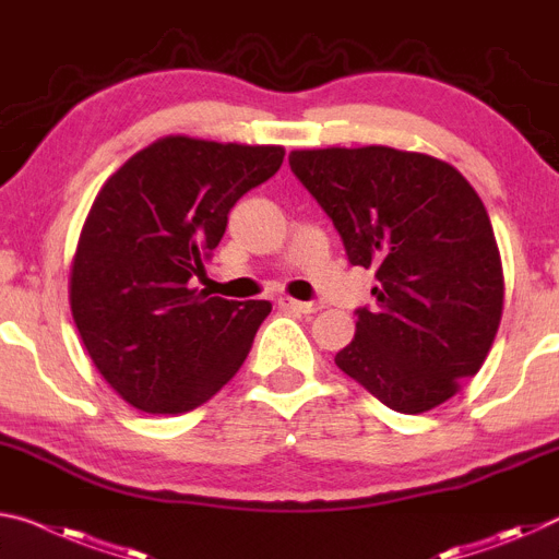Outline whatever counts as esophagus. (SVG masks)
Returning a JSON list of instances; mask_svg holds the SVG:
<instances>
[{"mask_svg": "<svg viewBox=\"0 0 559 559\" xmlns=\"http://www.w3.org/2000/svg\"><path fill=\"white\" fill-rule=\"evenodd\" d=\"M278 306L286 308V311H296V313H316L318 304H306V300H296V298H288V296H281L278 298Z\"/></svg>", "mask_w": 559, "mask_h": 559, "instance_id": "34e87169", "label": "esophagus"}]
</instances>
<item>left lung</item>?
<instances>
[{
    "label": "left lung",
    "mask_w": 559,
    "mask_h": 559,
    "mask_svg": "<svg viewBox=\"0 0 559 559\" xmlns=\"http://www.w3.org/2000/svg\"><path fill=\"white\" fill-rule=\"evenodd\" d=\"M353 265L376 269V304L335 356L345 376L397 413L453 397L483 368L502 318V263L490 216L465 176L391 146L290 152Z\"/></svg>",
    "instance_id": "obj_1"
}]
</instances>
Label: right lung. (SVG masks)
I'll return each instance as SVG.
<instances>
[{
    "label": "right lung",
    "mask_w": 559,
    "mask_h": 559,
    "mask_svg": "<svg viewBox=\"0 0 559 559\" xmlns=\"http://www.w3.org/2000/svg\"><path fill=\"white\" fill-rule=\"evenodd\" d=\"M283 156V146L164 136L96 193L69 304L88 358L136 411L189 413L243 366L271 304L199 294L189 281L224 238L234 203Z\"/></svg>",
    "instance_id": "obj_1"
}]
</instances>
